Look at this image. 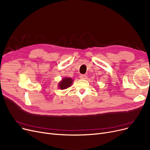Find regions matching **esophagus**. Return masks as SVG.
<instances>
[{
  "label": "esophagus",
  "instance_id": "34e87169",
  "mask_svg": "<svg viewBox=\"0 0 150 150\" xmlns=\"http://www.w3.org/2000/svg\"><path fill=\"white\" fill-rule=\"evenodd\" d=\"M80 77L81 79H86L87 75H84V74H81V75H80Z\"/></svg>",
  "mask_w": 150,
  "mask_h": 150
}]
</instances>
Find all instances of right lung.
<instances>
[{
	"instance_id": "right-lung-1",
	"label": "right lung",
	"mask_w": 150,
	"mask_h": 150,
	"mask_svg": "<svg viewBox=\"0 0 150 150\" xmlns=\"http://www.w3.org/2000/svg\"><path fill=\"white\" fill-rule=\"evenodd\" d=\"M73 82V80L71 78H64L59 83V87L61 90L67 89V88L70 87Z\"/></svg>"
}]
</instances>
